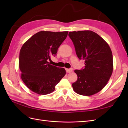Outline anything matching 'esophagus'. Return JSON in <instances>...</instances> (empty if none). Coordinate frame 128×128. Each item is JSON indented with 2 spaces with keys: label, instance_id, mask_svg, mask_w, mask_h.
<instances>
[{
  "label": "esophagus",
  "instance_id": "esophagus-1",
  "mask_svg": "<svg viewBox=\"0 0 128 128\" xmlns=\"http://www.w3.org/2000/svg\"><path fill=\"white\" fill-rule=\"evenodd\" d=\"M66 70L67 72L69 73V72H71L72 71V68H69V69H66Z\"/></svg>",
  "mask_w": 128,
  "mask_h": 128
}]
</instances>
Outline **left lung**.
<instances>
[{
    "label": "left lung",
    "mask_w": 128,
    "mask_h": 128,
    "mask_svg": "<svg viewBox=\"0 0 128 128\" xmlns=\"http://www.w3.org/2000/svg\"><path fill=\"white\" fill-rule=\"evenodd\" d=\"M80 60L85 61L80 70H75L77 80L72 84L73 90L80 95L91 96L105 86L113 70V54L107 42L90 30L69 32Z\"/></svg>",
    "instance_id": "1"
}]
</instances>
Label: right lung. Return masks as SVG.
<instances>
[{"mask_svg": "<svg viewBox=\"0 0 128 128\" xmlns=\"http://www.w3.org/2000/svg\"><path fill=\"white\" fill-rule=\"evenodd\" d=\"M68 32L41 31L22 46L19 54L21 77L30 90L39 94H49L64 76V68L53 66L48 61L56 55Z\"/></svg>", "mask_w": 128, "mask_h": 128, "instance_id": "add662e5", "label": "right lung"}]
</instances>
